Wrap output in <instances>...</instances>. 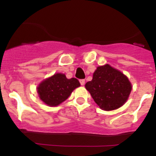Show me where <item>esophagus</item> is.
I'll return each instance as SVG.
<instances>
[{
    "instance_id": "34e87169",
    "label": "esophagus",
    "mask_w": 156,
    "mask_h": 156,
    "mask_svg": "<svg viewBox=\"0 0 156 156\" xmlns=\"http://www.w3.org/2000/svg\"><path fill=\"white\" fill-rule=\"evenodd\" d=\"M80 83L82 86H83L85 84V80H80Z\"/></svg>"
}]
</instances>
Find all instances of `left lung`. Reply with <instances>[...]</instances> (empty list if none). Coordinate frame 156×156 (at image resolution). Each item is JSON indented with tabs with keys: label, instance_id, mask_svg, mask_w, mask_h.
<instances>
[{
	"label": "left lung",
	"instance_id": "1",
	"mask_svg": "<svg viewBox=\"0 0 156 156\" xmlns=\"http://www.w3.org/2000/svg\"><path fill=\"white\" fill-rule=\"evenodd\" d=\"M95 103L105 111L116 109L127 101L132 86L127 77L109 65L98 66L85 84Z\"/></svg>",
	"mask_w": 156,
	"mask_h": 156
}]
</instances>
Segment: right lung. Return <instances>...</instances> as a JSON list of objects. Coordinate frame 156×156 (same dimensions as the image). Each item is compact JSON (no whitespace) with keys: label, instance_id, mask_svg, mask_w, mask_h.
Returning a JSON list of instances; mask_svg holds the SVG:
<instances>
[{"label":"right lung","instance_id":"1","mask_svg":"<svg viewBox=\"0 0 156 156\" xmlns=\"http://www.w3.org/2000/svg\"><path fill=\"white\" fill-rule=\"evenodd\" d=\"M80 86V83L76 78L67 79L65 74L56 73L40 83L37 93L41 101L52 107L66 101L73 90Z\"/></svg>","mask_w":156,"mask_h":156}]
</instances>
